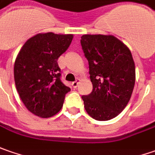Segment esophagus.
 <instances>
[{"mask_svg":"<svg viewBox=\"0 0 155 155\" xmlns=\"http://www.w3.org/2000/svg\"><path fill=\"white\" fill-rule=\"evenodd\" d=\"M79 81H80V80H79V79H77V80H76L75 81L72 82V87H74V88L77 87L78 84H79Z\"/></svg>","mask_w":155,"mask_h":155,"instance_id":"34e87169","label":"esophagus"}]
</instances>
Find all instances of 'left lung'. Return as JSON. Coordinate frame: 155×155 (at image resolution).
<instances>
[{"instance_id":"8db88e82","label":"left lung","mask_w":155,"mask_h":155,"mask_svg":"<svg viewBox=\"0 0 155 155\" xmlns=\"http://www.w3.org/2000/svg\"><path fill=\"white\" fill-rule=\"evenodd\" d=\"M93 91L81 96L88 115L98 121L114 118L126 107L136 81V68L129 48L110 35H83Z\"/></svg>"}]
</instances>
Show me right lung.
I'll list each match as a JSON object with an SVG mask.
<instances>
[{
    "label": "right lung",
    "instance_id": "right-lung-1",
    "mask_svg": "<svg viewBox=\"0 0 155 155\" xmlns=\"http://www.w3.org/2000/svg\"><path fill=\"white\" fill-rule=\"evenodd\" d=\"M72 34L39 33L25 43L14 62L19 97L31 113L47 118L62 107L70 88L61 81L57 59L69 47Z\"/></svg>",
    "mask_w": 155,
    "mask_h": 155
}]
</instances>
